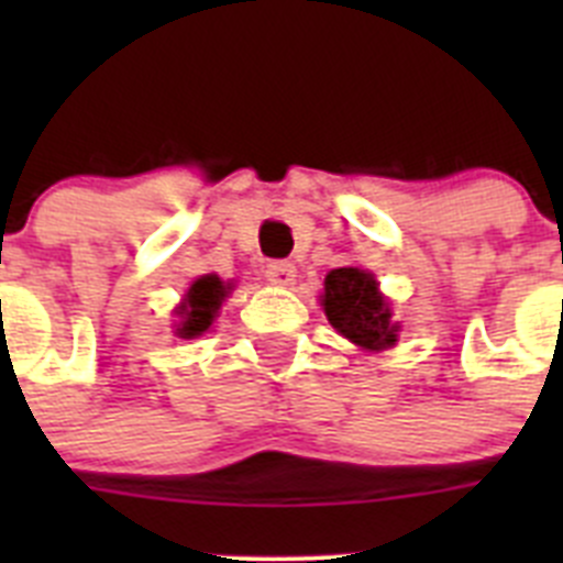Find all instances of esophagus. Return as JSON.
Wrapping results in <instances>:
<instances>
[{"mask_svg":"<svg viewBox=\"0 0 563 563\" xmlns=\"http://www.w3.org/2000/svg\"><path fill=\"white\" fill-rule=\"evenodd\" d=\"M265 278L271 285L287 287L296 282V267H292L290 262H271V265L265 267Z\"/></svg>","mask_w":563,"mask_h":563,"instance_id":"34e87169","label":"esophagus"}]
</instances>
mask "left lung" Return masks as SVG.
Instances as JSON below:
<instances>
[{
    "mask_svg": "<svg viewBox=\"0 0 563 563\" xmlns=\"http://www.w3.org/2000/svg\"><path fill=\"white\" fill-rule=\"evenodd\" d=\"M324 312L330 324L363 350L395 346L397 324L372 273L338 267L324 282Z\"/></svg>",
    "mask_w": 563,
    "mask_h": 563,
    "instance_id": "1",
    "label": "left lung"
}]
</instances>
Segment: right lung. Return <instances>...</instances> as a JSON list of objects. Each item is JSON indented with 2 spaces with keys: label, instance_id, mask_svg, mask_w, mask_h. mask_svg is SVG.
Listing matches in <instances>:
<instances>
[{
  "label": "right lung",
  "instance_id": "right-lung-1",
  "mask_svg": "<svg viewBox=\"0 0 563 563\" xmlns=\"http://www.w3.org/2000/svg\"><path fill=\"white\" fill-rule=\"evenodd\" d=\"M228 290H231V285L220 282L217 276L197 278L191 285V290H188L183 307L177 310V316H180V330H177V335H202V332L211 327L213 316H217V310L222 307V301H225Z\"/></svg>",
  "mask_w": 563,
  "mask_h": 563
}]
</instances>
